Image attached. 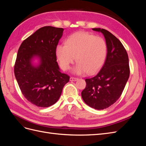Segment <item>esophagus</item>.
Here are the masks:
<instances>
[{"mask_svg": "<svg viewBox=\"0 0 146 146\" xmlns=\"http://www.w3.org/2000/svg\"><path fill=\"white\" fill-rule=\"evenodd\" d=\"M77 80H78L77 78L73 77H70V81H74V82H75V81H77Z\"/></svg>", "mask_w": 146, "mask_h": 146, "instance_id": "34e87169", "label": "esophagus"}]
</instances>
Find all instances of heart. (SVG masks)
<instances>
[{
    "mask_svg": "<svg viewBox=\"0 0 146 146\" xmlns=\"http://www.w3.org/2000/svg\"><path fill=\"white\" fill-rule=\"evenodd\" d=\"M55 52L63 70H68L76 58L77 63L73 69L74 74H82L86 72L92 74L103 65L107 56V46L103 38L78 32L70 35L65 45L57 46Z\"/></svg>",
    "mask_w": 146,
    "mask_h": 146,
    "instance_id": "heart-1",
    "label": "heart"
}]
</instances>
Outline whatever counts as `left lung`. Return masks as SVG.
Returning <instances> with one entry per match:
<instances>
[{"label": "left lung", "mask_w": 146, "mask_h": 146, "mask_svg": "<svg viewBox=\"0 0 146 146\" xmlns=\"http://www.w3.org/2000/svg\"><path fill=\"white\" fill-rule=\"evenodd\" d=\"M92 30L104 35L107 46L105 63L95 76L85 79L82 92L84 102L96 110L108 108L120 98L130 76L129 56L121 42L108 30Z\"/></svg>", "instance_id": "left-lung-1"}]
</instances>
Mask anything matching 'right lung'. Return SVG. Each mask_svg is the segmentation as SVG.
<instances>
[{"label":"right lung","instance_id":"add662e5","mask_svg":"<svg viewBox=\"0 0 146 146\" xmlns=\"http://www.w3.org/2000/svg\"><path fill=\"white\" fill-rule=\"evenodd\" d=\"M64 29L45 26L22 42L14 68L16 80L25 98L39 107L55 104L69 76L60 72L56 62V47ZM37 58L40 62L34 65Z\"/></svg>","mask_w":146,"mask_h":146}]
</instances>
